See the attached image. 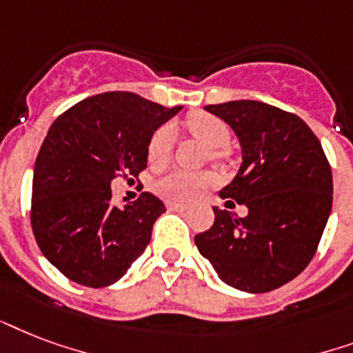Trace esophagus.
I'll return each mask as SVG.
<instances>
[{
  "instance_id": "obj_1",
  "label": "esophagus",
  "mask_w": 353,
  "mask_h": 353,
  "mask_svg": "<svg viewBox=\"0 0 353 353\" xmlns=\"http://www.w3.org/2000/svg\"><path fill=\"white\" fill-rule=\"evenodd\" d=\"M168 210H169V212H179V214H180V212H185L188 208L182 206V204H173V202H169Z\"/></svg>"
}]
</instances>
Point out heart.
<instances>
[{
    "label": "heart",
    "instance_id": "b5f03b06",
    "mask_svg": "<svg viewBox=\"0 0 353 353\" xmlns=\"http://www.w3.org/2000/svg\"><path fill=\"white\" fill-rule=\"evenodd\" d=\"M185 127L196 139H201L204 145L214 151V157H225V149L230 143L232 134L230 127L221 117L206 114V112H196L188 117ZM174 139H176V132H174L173 125L165 123L162 127H158L149 139V149H147L149 160L154 163L165 162L173 152ZM214 182L215 174L210 171L193 173V171L176 169V171H171L169 174L157 180L154 191L165 201L191 202L199 199L204 190H208Z\"/></svg>",
    "mask_w": 353,
    "mask_h": 353
}]
</instances>
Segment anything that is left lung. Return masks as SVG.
<instances>
[{"mask_svg": "<svg viewBox=\"0 0 353 353\" xmlns=\"http://www.w3.org/2000/svg\"><path fill=\"white\" fill-rule=\"evenodd\" d=\"M206 110L228 123L241 143V168L219 195L245 204L248 215L214 206V226L196 234L195 245L225 283L267 293L296 278L315 256L332 212V168L313 130L291 112L261 101Z\"/></svg>", "mask_w": 353, "mask_h": 353, "instance_id": "obj_1", "label": "left lung"}]
</instances>
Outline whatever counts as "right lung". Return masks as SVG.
<instances>
[{"label": "right lung", "instance_id": "right-lung-1", "mask_svg": "<svg viewBox=\"0 0 353 353\" xmlns=\"http://www.w3.org/2000/svg\"><path fill=\"white\" fill-rule=\"evenodd\" d=\"M180 108L106 92L54 119L34 163L31 226L42 254L65 278L106 288L143 254L165 206L147 191L116 206L110 182L147 168L152 132Z\"/></svg>", "mask_w": 353, "mask_h": 353}]
</instances>
